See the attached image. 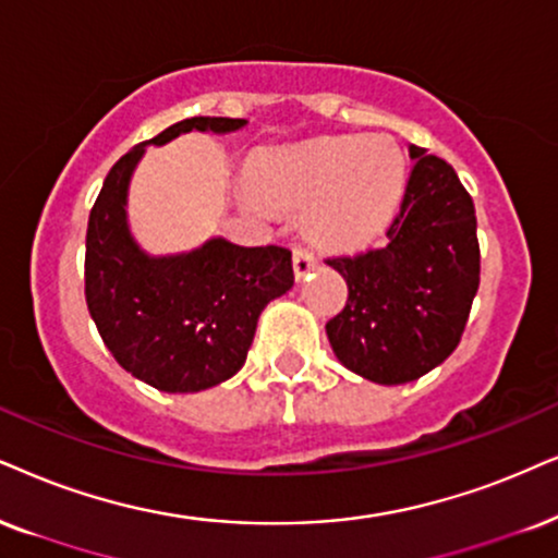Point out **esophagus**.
Segmentation results:
<instances>
[{
    "label": "esophagus",
    "instance_id": "obj_1",
    "mask_svg": "<svg viewBox=\"0 0 558 558\" xmlns=\"http://www.w3.org/2000/svg\"><path fill=\"white\" fill-rule=\"evenodd\" d=\"M314 267H316L314 252H308L306 246H295V250H293V272H295V278L303 280L308 272L314 270Z\"/></svg>",
    "mask_w": 558,
    "mask_h": 558
}]
</instances>
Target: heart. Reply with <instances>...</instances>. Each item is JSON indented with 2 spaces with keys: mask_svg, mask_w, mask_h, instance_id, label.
<instances>
[{
  "mask_svg": "<svg viewBox=\"0 0 558 558\" xmlns=\"http://www.w3.org/2000/svg\"><path fill=\"white\" fill-rule=\"evenodd\" d=\"M404 180L393 138L340 136L259 154L246 187L267 208L308 210L306 231L324 250L355 252L389 227Z\"/></svg>",
  "mask_w": 558,
  "mask_h": 558,
  "instance_id": "b5f03b06",
  "label": "heart"
}]
</instances>
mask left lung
<instances>
[{
    "label": "left lung",
    "instance_id": "1",
    "mask_svg": "<svg viewBox=\"0 0 558 558\" xmlns=\"http://www.w3.org/2000/svg\"><path fill=\"white\" fill-rule=\"evenodd\" d=\"M386 244L327 259L348 303L327 322L337 361L365 380L399 386L437 368L461 342L478 291L476 210L456 169L420 146Z\"/></svg>",
    "mask_w": 558,
    "mask_h": 558
}]
</instances>
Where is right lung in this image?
<instances>
[{"label":"right lung","mask_w":558,"mask_h":558,"mask_svg":"<svg viewBox=\"0 0 558 558\" xmlns=\"http://www.w3.org/2000/svg\"><path fill=\"white\" fill-rule=\"evenodd\" d=\"M244 118H187L116 161L89 214L84 295L105 348L133 378L167 393L229 380L246 361L257 319L293 286L286 246L223 236L180 255H149L131 234L129 185L146 146L182 133H234Z\"/></svg>","instance_id":"right-lung-1"}]
</instances>
